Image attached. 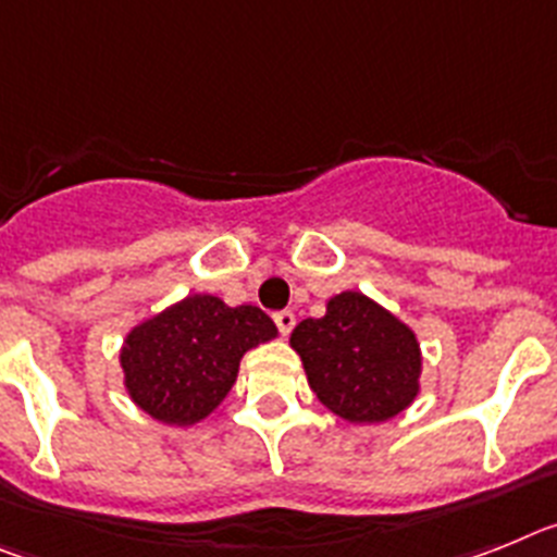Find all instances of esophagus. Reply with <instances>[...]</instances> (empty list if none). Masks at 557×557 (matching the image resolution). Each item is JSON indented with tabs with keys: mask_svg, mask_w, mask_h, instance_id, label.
Returning <instances> with one entry per match:
<instances>
[{
	"mask_svg": "<svg viewBox=\"0 0 557 557\" xmlns=\"http://www.w3.org/2000/svg\"><path fill=\"white\" fill-rule=\"evenodd\" d=\"M274 325L280 327V333H283V336H288V333L294 331V325H297V317H294L292 311H277L274 313Z\"/></svg>",
	"mask_w": 557,
	"mask_h": 557,
	"instance_id": "34e87169",
	"label": "esophagus"
}]
</instances>
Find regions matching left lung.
<instances>
[{"label":"left lung","instance_id":"obj_1","mask_svg":"<svg viewBox=\"0 0 557 557\" xmlns=\"http://www.w3.org/2000/svg\"><path fill=\"white\" fill-rule=\"evenodd\" d=\"M308 386L347 423H386L420 395L423 352L414 331L361 292L325 302V317L292 333Z\"/></svg>","mask_w":557,"mask_h":557}]
</instances>
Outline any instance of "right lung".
I'll return each instance as SVG.
<instances>
[{
    "label": "right lung",
    "instance_id": "obj_1",
    "mask_svg": "<svg viewBox=\"0 0 557 557\" xmlns=\"http://www.w3.org/2000/svg\"><path fill=\"white\" fill-rule=\"evenodd\" d=\"M272 338L277 325L260 308L190 294L125 333V393L159 423L196 425L230 395L246 352Z\"/></svg>",
    "mask_w": 557,
    "mask_h": 557
}]
</instances>
